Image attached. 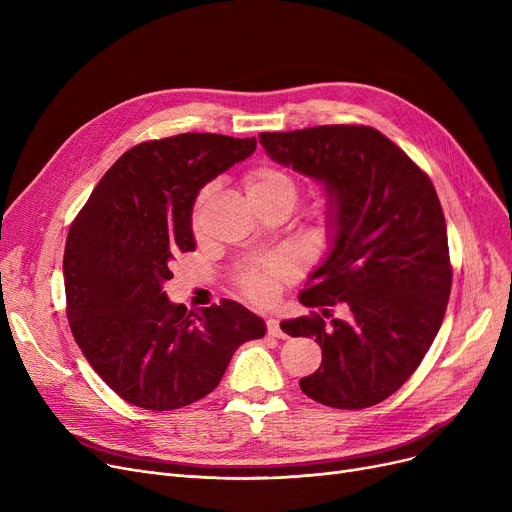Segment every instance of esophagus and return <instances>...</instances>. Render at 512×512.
Returning <instances> with one entry per match:
<instances>
[{
  "mask_svg": "<svg viewBox=\"0 0 512 512\" xmlns=\"http://www.w3.org/2000/svg\"><path fill=\"white\" fill-rule=\"evenodd\" d=\"M265 326H267V334H270V336H274V338H286L284 330L280 328V321H278V319H267Z\"/></svg>",
  "mask_w": 512,
  "mask_h": 512,
  "instance_id": "1",
  "label": "esophagus"
}]
</instances>
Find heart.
<instances>
[{"label": "heart", "mask_w": 512, "mask_h": 512, "mask_svg": "<svg viewBox=\"0 0 512 512\" xmlns=\"http://www.w3.org/2000/svg\"><path fill=\"white\" fill-rule=\"evenodd\" d=\"M245 191L253 207L265 205V203H286L294 205L299 199L301 193V182L292 172L272 166V164H263L245 174ZM215 193V184H205L199 195L195 197L193 209H191V226L193 230H199L201 224V215L205 205ZM336 211L334 201H326L324 207H321V218L330 220ZM299 272V265L290 255H276L272 259H267L261 265L249 267V270L242 272L238 276V290L245 294V297L257 305H270L276 301L278 292L284 284H288Z\"/></svg>", "instance_id": "obj_1"}]
</instances>
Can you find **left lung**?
<instances>
[{"instance_id": "left-lung-1", "label": "left lung", "mask_w": 512, "mask_h": 512, "mask_svg": "<svg viewBox=\"0 0 512 512\" xmlns=\"http://www.w3.org/2000/svg\"><path fill=\"white\" fill-rule=\"evenodd\" d=\"M278 164L326 184L334 247L299 301L321 309L282 321L288 336L321 346V365L299 384L326 407L359 411L405 384L446 313L452 265L436 188L386 134L363 124L261 132ZM342 302L346 320L325 324Z\"/></svg>"}]
</instances>
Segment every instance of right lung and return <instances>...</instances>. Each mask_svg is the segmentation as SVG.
<instances>
[{
	"mask_svg": "<svg viewBox=\"0 0 512 512\" xmlns=\"http://www.w3.org/2000/svg\"><path fill=\"white\" fill-rule=\"evenodd\" d=\"M257 141L184 132L122 153L74 218L64 249L66 317L99 378L145 411H174L220 384L263 319L224 299L199 313L164 292L178 253L195 251L199 188Z\"/></svg>",
	"mask_w": 512,
	"mask_h": 512,
	"instance_id": "right-lung-1",
	"label": "right lung"
}]
</instances>
